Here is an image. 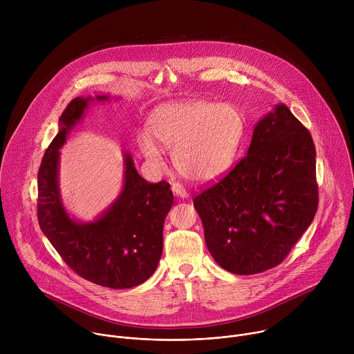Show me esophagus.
<instances>
[{
    "instance_id": "obj_1",
    "label": "esophagus",
    "mask_w": 354,
    "mask_h": 354,
    "mask_svg": "<svg viewBox=\"0 0 354 354\" xmlns=\"http://www.w3.org/2000/svg\"><path fill=\"white\" fill-rule=\"evenodd\" d=\"M172 192H174L176 196L182 197V198L189 196V193H187V190L185 189V186H183L182 183H179V182H174V183H172Z\"/></svg>"
}]
</instances>
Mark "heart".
Masks as SVG:
<instances>
[{
  "label": "heart",
  "instance_id": "1",
  "mask_svg": "<svg viewBox=\"0 0 354 354\" xmlns=\"http://www.w3.org/2000/svg\"><path fill=\"white\" fill-rule=\"evenodd\" d=\"M243 134V118L231 105L203 99L179 100L158 108L140 133L142 154L158 162L161 147L172 148L176 171L196 182L223 175L232 164Z\"/></svg>",
  "mask_w": 354,
  "mask_h": 354
}]
</instances>
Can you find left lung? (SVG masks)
<instances>
[{
    "label": "left lung",
    "mask_w": 354,
    "mask_h": 354,
    "mask_svg": "<svg viewBox=\"0 0 354 354\" xmlns=\"http://www.w3.org/2000/svg\"><path fill=\"white\" fill-rule=\"evenodd\" d=\"M317 154L310 131L286 105L254 130L248 154L196 194L214 261L235 274L280 265L318 210Z\"/></svg>",
    "instance_id": "1"
}]
</instances>
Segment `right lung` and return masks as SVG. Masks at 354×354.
Here are the masks:
<instances>
[{"label": "right lung", "mask_w": 354, "mask_h": 354, "mask_svg": "<svg viewBox=\"0 0 354 354\" xmlns=\"http://www.w3.org/2000/svg\"><path fill=\"white\" fill-rule=\"evenodd\" d=\"M97 100L108 96H96ZM92 97H75L60 118L37 174V221L62 259L82 279L109 288H130L153 274L162 255V230L174 205L169 183L142 179L126 154L124 186L109 210L81 224L66 213L57 186L59 149Z\"/></svg>", "instance_id": "add662e5"}]
</instances>
